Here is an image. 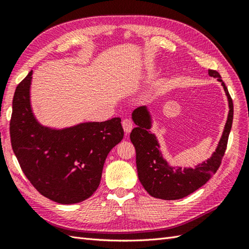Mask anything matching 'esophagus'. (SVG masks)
I'll list each match as a JSON object with an SVG mask.
<instances>
[{"label": "esophagus", "instance_id": "obj_1", "mask_svg": "<svg viewBox=\"0 0 249 249\" xmlns=\"http://www.w3.org/2000/svg\"><path fill=\"white\" fill-rule=\"evenodd\" d=\"M122 126H123V129H124L125 133H127V134L130 133L131 129H133V127H134L133 122H131L128 119H125V120L122 121Z\"/></svg>", "mask_w": 249, "mask_h": 249}]
</instances>
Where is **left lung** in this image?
<instances>
[{
    "instance_id": "1",
    "label": "left lung",
    "mask_w": 249,
    "mask_h": 249,
    "mask_svg": "<svg viewBox=\"0 0 249 249\" xmlns=\"http://www.w3.org/2000/svg\"><path fill=\"white\" fill-rule=\"evenodd\" d=\"M211 77L217 78L228 98L229 113L225 129L215 152L205 161L195 168L170 166L163 158L155 134L151 133L152 116L146 106L134 110L131 118L137 125L130 133L136 149V163L139 181L152 197L162 200L182 199L196 192L213 177L219 168L228 143L233 121V103L218 71L209 70Z\"/></svg>"
}]
</instances>
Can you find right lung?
<instances>
[{
  "label": "right lung",
  "mask_w": 249,
  "mask_h": 249,
  "mask_svg": "<svg viewBox=\"0 0 249 249\" xmlns=\"http://www.w3.org/2000/svg\"><path fill=\"white\" fill-rule=\"evenodd\" d=\"M30 71L14 95L10 141L25 177L61 204L78 203L96 192L109 152L123 139L120 118L86 122L62 129L36 120L31 107Z\"/></svg>",
  "instance_id": "1"
}]
</instances>
